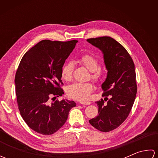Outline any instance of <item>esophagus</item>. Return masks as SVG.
Wrapping results in <instances>:
<instances>
[{
  "mask_svg": "<svg viewBox=\"0 0 158 158\" xmlns=\"http://www.w3.org/2000/svg\"><path fill=\"white\" fill-rule=\"evenodd\" d=\"M80 104H81V105H90V104H91V102H83V101H81V102H80Z\"/></svg>",
  "mask_w": 158,
  "mask_h": 158,
  "instance_id": "1",
  "label": "esophagus"
}]
</instances>
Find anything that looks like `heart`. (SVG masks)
Wrapping results in <instances>:
<instances>
[{"mask_svg": "<svg viewBox=\"0 0 158 158\" xmlns=\"http://www.w3.org/2000/svg\"><path fill=\"white\" fill-rule=\"evenodd\" d=\"M79 62L84 66L89 71L91 72V78L96 82L102 81L104 73L99 68L100 64L98 60L92 54L86 53L80 57ZM74 64L71 62H67L63 65L61 70V77L63 80L70 81L72 79ZM94 89L92 83H75L68 86L66 93L70 98L73 99L85 101L88 100Z\"/></svg>", "mask_w": 158, "mask_h": 158, "instance_id": "heart-1", "label": "heart"}]
</instances>
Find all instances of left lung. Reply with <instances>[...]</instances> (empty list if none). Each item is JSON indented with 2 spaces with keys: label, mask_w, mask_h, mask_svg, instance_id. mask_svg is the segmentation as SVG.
Wrapping results in <instances>:
<instances>
[{
  "label": "left lung",
  "mask_w": 158,
  "mask_h": 158,
  "mask_svg": "<svg viewBox=\"0 0 158 158\" xmlns=\"http://www.w3.org/2000/svg\"><path fill=\"white\" fill-rule=\"evenodd\" d=\"M87 41L101 50L108 70L101 85L102 96L107 102L102 99L96 102L98 115L89 122L101 132H110L126 119L135 102L137 92L135 64L127 50L110 36L88 39Z\"/></svg>",
  "instance_id": "left-lung-1"
}]
</instances>
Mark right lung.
Listing matches in <instances>:
<instances>
[{
	"mask_svg": "<svg viewBox=\"0 0 158 158\" xmlns=\"http://www.w3.org/2000/svg\"><path fill=\"white\" fill-rule=\"evenodd\" d=\"M77 42L43 40L23 55L16 71L15 94L20 115L29 127L41 135L57 132L76 106L74 101L55 100L64 94L60 88L61 70Z\"/></svg>",
	"mask_w": 158,
	"mask_h": 158,
	"instance_id": "1",
	"label": "right lung"
}]
</instances>
